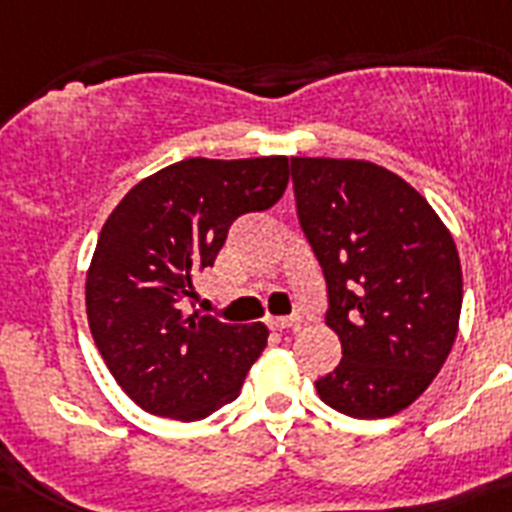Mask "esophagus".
Returning <instances> with one entry per match:
<instances>
[{
    "label": "esophagus",
    "instance_id": "1",
    "mask_svg": "<svg viewBox=\"0 0 512 512\" xmlns=\"http://www.w3.org/2000/svg\"><path fill=\"white\" fill-rule=\"evenodd\" d=\"M268 326L273 331H297L299 321L297 318H268Z\"/></svg>",
    "mask_w": 512,
    "mask_h": 512
}]
</instances>
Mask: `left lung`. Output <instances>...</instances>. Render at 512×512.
Returning <instances> with one entry per match:
<instances>
[{"label":"left lung","instance_id":"8db88e82","mask_svg":"<svg viewBox=\"0 0 512 512\" xmlns=\"http://www.w3.org/2000/svg\"><path fill=\"white\" fill-rule=\"evenodd\" d=\"M292 184L342 342L315 389L344 415L389 418L429 389L458 336V249L434 207L381 165L292 157Z\"/></svg>","mask_w":512,"mask_h":512}]
</instances>
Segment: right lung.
I'll return each mask as SVG.
<instances>
[{
  "instance_id": "right-lung-1",
  "label": "right lung",
  "mask_w": 512,
  "mask_h": 512,
  "mask_svg": "<svg viewBox=\"0 0 512 512\" xmlns=\"http://www.w3.org/2000/svg\"><path fill=\"white\" fill-rule=\"evenodd\" d=\"M286 184V157H191L139 181L112 210L86 273V315L107 368L141 410L202 421L239 397L268 328L186 313L184 302L231 223L276 205Z\"/></svg>"
}]
</instances>
